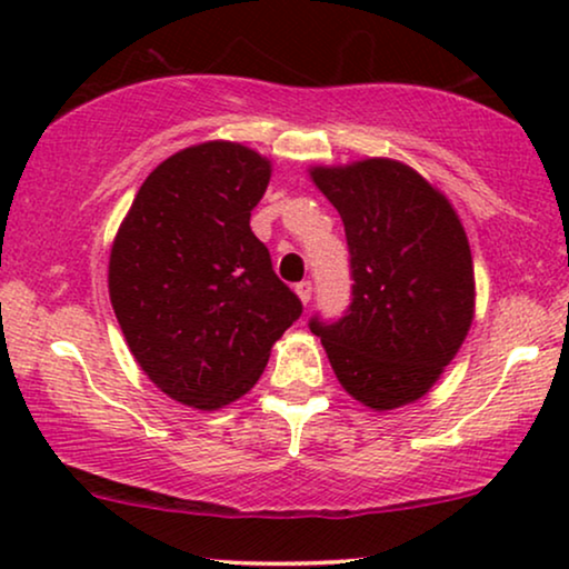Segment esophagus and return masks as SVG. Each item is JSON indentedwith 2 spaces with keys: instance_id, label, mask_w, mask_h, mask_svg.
<instances>
[{
  "instance_id": "34e87169",
  "label": "esophagus",
  "mask_w": 569,
  "mask_h": 569,
  "mask_svg": "<svg viewBox=\"0 0 569 569\" xmlns=\"http://www.w3.org/2000/svg\"><path fill=\"white\" fill-rule=\"evenodd\" d=\"M295 292H298V298L308 306L310 298H313V284H310V282H298V284H295Z\"/></svg>"
}]
</instances>
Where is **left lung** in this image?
Instances as JSON below:
<instances>
[{"instance_id":"obj_1","label":"left lung","mask_w":569,"mask_h":569,"mask_svg":"<svg viewBox=\"0 0 569 569\" xmlns=\"http://www.w3.org/2000/svg\"><path fill=\"white\" fill-rule=\"evenodd\" d=\"M345 222L352 302L310 318L349 396L376 411L422 399L473 321V263L456 209L415 168L370 158L313 168Z\"/></svg>"}]
</instances>
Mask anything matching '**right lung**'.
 <instances>
[{"mask_svg":"<svg viewBox=\"0 0 569 569\" xmlns=\"http://www.w3.org/2000/svg\"><path fill=\"white\" fill-rule=\"evenodd\" d=\"M269 178L271 162L243 144L186 147L147 176L116 232L113 313L139 368L186 407L251 391L302 313L251 230Z\"/></svg>","mask_w":569,"mask_h":569,"instance_id":"1","label":"right lung"}]
</instances>
